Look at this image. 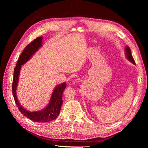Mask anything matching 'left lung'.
Returning <instances> with one entry per match:
<instances>
[{
    "label": "left lung",
    "mask_w": 148,
    "mask_h": 148,
    "mask_svg": "<svg viewBox=\"0 0 148 148\" xmlns=\"http://www.w3.org/2000/svg\"><path fill=\"white\" fill-rule=\"evenodd\" d=\"M125 51H126V56H127V57L128 58V59L130 62H132L133 64H135V60H134V59L133 58L130 49L129 47L127 46L126 47V49H125Z\"/></svg>",
    "instance_id": "left-lung-1"
}]
</instances>
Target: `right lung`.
I'll return each mask as SVG.
<instances>
[{"label": "right lung", "mask_w": 148, "mask_h": 148, "mask_svg": "<svg viewBox=\"0 0 148 148\" xmlns=\"http://www.w3.org/2000/svg\"><path fill=\"white\" fill-rule=\"evenodd\" d=\"M42 37H38L34 39L26 46L23 51L21 53L19 59L17 61L16 66L14 69L13 72V83L12 85V93L14 97L15 102L16 104L18 109L20 112L24 115L25 117L33 120L35 122H47L55 120L57 116L59 115L61 106L62 104V95L64 89L66 88V85L65 83L58 85L53 90L51 96L50 102L45 109L41 111L38 112H29L23 108L18 101L16 95V89L18 81V76L21 66L27 62L34 52H36L38 49L41 46Z\"/></svg>", "instance_id": "add662e5"}]
</instances>
